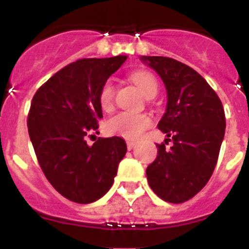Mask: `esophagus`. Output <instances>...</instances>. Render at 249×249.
<instances>
[{
	"label": "esophagus",
	"instance_id": "1",
	"mask_svg": "<svg viewBox=\"0 0 249 249\" xmlns=\"http://www.w3.org/2000/svg\"><path fill=\"white\" fill-rule=\"evenodd\" d=\"M135 146H136L135 141H127V148L132 149Z\"/></svg>",
	"mask_w": 249,
	"mask_h": 249
}]
</instances>
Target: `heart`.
Listing matches in <instances>:
<instances>
[{"label":"heart","mask_w":249,"mask_h":249,"mask_svg":"<svg viewBox=\"0 0 249 249\" xmlns=\"http://www.w3.org/2000/svg\"><path fill=\"white\" fill-rule=\"evenodd\" d=\"M131 80L133 81L144 96L157 93L158 83L156 77L146 71H137L132 73ZM114 89L111 82H106L100 92V105L102 109L109 111L113 105ZM151 117L144 113H133V112H120L106 123V129L109 135L124 137L127 140H137L143 133L144 129L151 126Z\"/></svg>","instance_id":"1"}]
</instances>
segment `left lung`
Returning <instances> with one entry per match:
<instances>
[{"label":"left lung","mask_w":249,"mask_h":249,"mask_svg":"<svg viewBox=\"0 0 249 249\" xmlns=\"http://www.w3.org/2000/svg\"><path fill=\"white\" fill-rule=\"evenodd\" d=\"M140 59L163 81L167 105L157 127L173 142L171 149L157 144V157L146 169L147 181L160 198L182 203L197 195L214 171L226 129L223 106L190 66L168 57Z\"/></svg>","instance_id":"8db88e82"}]
</instances>
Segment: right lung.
I'll return each instance as SVG.
<instances>
[{
	"label": "right lung",
	"instance_id": "obj_1",
	"mask_svg": "<svg viewBox=\"0 0 249 249\" xmlns=\"http://www.w3.org/2000/svg\"><path fill=\"white\" fill-rule=\"evenodd\" d=\"M126 59H78L51 77L31 102L28 135L39 166L54 190L76 203L108 192L126 155L121 137H98L92 146L86 141L103 117L101 89Z\"/></svg>",
	"mask_w": 249,
	"mask_h": 249
}]
</instances>
